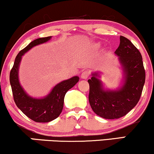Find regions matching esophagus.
Segmentation results:
<instances>
[{
	"label": "esophagus",
	"instance_id": "34e87169",
	"mask_svg": "<svg viewBox=\"0 0 154 154\" xmlns=\"http://www.w3.org/2000/svg\"><path fill=\"white\" fill-rule=\"evenodd\" d=\"M90 72L88 71V70H85V71L82 72V74H81V78L82 79H87L88 77H89Z\"/></svg>",
	"mask_w": 154,
	"mask_h": 154
}]
</instances>
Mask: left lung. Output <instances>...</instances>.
Listing matches in <instances>:
<instances>
[{
	"label": "left lung",
	"instance_id": "1",
	"mask_svg": "<svg viewBox=\"0 0 154 154\" xmlns=\"http://www.w3.org/2000/svg\"><path fill=\"white\" fill-rule=\"evenodd\" d=\"M119 56L124 74V83L115 91L104 89L97 72L92 74L89 102L97 115L104 119H119L131 111L139 101L146 79L142 56L130 40L120 36L119 46L115 52Z\"/></svg>",
	"mask_w": 154,
	"mask_h": 154
}]
</instances>
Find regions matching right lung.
<instances>
[{
  "mask_svg": "<svg viewBox=\"0 0 154 154\" xmlns=\"http://www.w3.org/2000/svg\"><path fill=\"white\" fill-rule=\"evenodd\" d=\"M51 36L38 38L17 54L14 63L10 72V84L16 105L25 115L36 122H48L58 117L63 106V100L66 92L78 82L79 77L59 82L53 88L49 94L42 98H32L24 91L19 80V68L22 56L32 48L46 43Z\"/></svg>",
  "mask_w": 154,
  "mask_h": 154,
  "instance_id": "add662e5",
  "label": "right lung"
}]
</instances>
